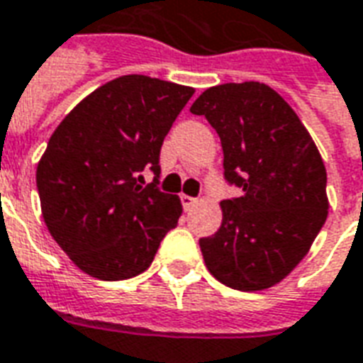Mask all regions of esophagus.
Wrapping results in <instances>:
<instances>
[{"label": "esophagus", "mask_w": 363, "mask_h": 363, "mask_svg": "<svg viewBox=\"0 0 363 363\" xmlns=\"http://www.w3.org/2000/svg\"><path fill=\"white\" fill-rule=\"evenodd\" d=\"M181 202H182V208H184V210H190L192 206L196 204L198 200L196 198L189 196V194H181Z\"/></svg>", "instance_id": "1"}]
</instances>
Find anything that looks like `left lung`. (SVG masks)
<instances>
[{
  "instance_id": "left-lung-1",
  "label": "left lung",
  "mask_w": 363,
  "mask_h": 363,
  "mask_svg": "<svg viewBox=\"0 0 363 363\" xmlns=\"http://www.w3.org/2000/svg\"><path fill=\"white\" fill-rule=\"evenodd\" d=\"M221 140L223 174L243 190L221 202V228L200 239L210 274L229 288H272L301 262L328 216L327 171L294 108L259 82L206 89L190 106Z\"/></svg>"
}]
</instances>
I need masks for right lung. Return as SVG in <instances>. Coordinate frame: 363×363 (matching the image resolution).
<instances>
[{
	"mask_svg": "<svg viewBox=\"0 0 363 363\" xmlns=\"http://www.w3.org/2000/svg\"><path fill=\"white\" fill-rule=\"evenodd\" d=\"M192 87L122 75L83 99L36 167L46 228L77 268L106 281L147 270L182 206L157 189L159 153ZM156 179L145 185L141 173Z\"/></svg>",
	"mask_w": 363,
	"mask_h": 363,
	"instance_id": "obj_1",
	"label": "right lung"
}]
</instances>
